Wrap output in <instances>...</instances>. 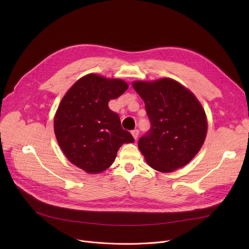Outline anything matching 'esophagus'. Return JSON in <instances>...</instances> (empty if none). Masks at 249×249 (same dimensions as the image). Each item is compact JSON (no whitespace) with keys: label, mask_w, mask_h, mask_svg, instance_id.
I'll return each mask as SVG.
<instances>
[{"label":"esophagus","mask_w":249,"mask_h":249,"mask_svg":"<svg viewBox=\"0 0 249 249\" xmlns=\"http://www.w3.org/2000/svg\"><path fill=\"white\" fill-rule=\"evenodd\" d=\"M131 134L132 136L134 137V139H137L138 138V135H139V130L138 129H134L131 131Z\"/></svg>","instance_id":"1"}]
</instances>
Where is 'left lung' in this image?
Masks as SVG:
<instances>
[{"label":"left lung","instance_id":"left-lung-1","mask_svg":"<svg viewBox=\"0 0 249 249\" xmlns=\"http://www.w3.org/2000/svg\"><path fill=\"white\" fill-rule=\"evenodd\" d=\"M145 104L149 131L138 147L155 171L171 173L189 163L207 134V118L195 95L172 78L132 84Z\"/></svg>","mask_w":249,"mask_h":249}]
</instances>
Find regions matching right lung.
Masks as SVG:
<instances>
[{"label":"right lung","instance_id":"right-lung-1","mask_svg":"<svg viewBox=\"0 0 249 249\" xmlns=\"http://www.w3.org/2000/svg\"><path fill=\"white\" fill-rule=\"evenodd\" d=\"M128 89L126 82L89 73L80 78L62 98L54 116L58 145L68 160L88 174H100L133 136L121 126L109 101Z\"/></svg>","mask_w":249,"mask_h":249}]
</instances>
